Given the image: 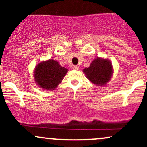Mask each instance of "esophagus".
Returning a JSON list of instances; mask_svg holds the SVG:
<instances>
[{
  "instance_id": "1",
  "label": "esophagus",
  "mask_w": 147,
  "mask_h": 147,
  "mask_svg": "<svg viewBox=\"0 0 147 147\" xmlns=\"http://www.w3.org/2000/svg\"><path fill=\"white\" fill-rule=\"evenodd\" d=\"M72 68H73L74 70H79V65H73Z\"/></svg>"
}]
</instances>
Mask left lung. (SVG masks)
<instances>
[{
	"mask_svg": "<svg viewBox=\"0 0 147 147\" xmlns=\"http://www.w3.org/2000/svg\"><path fill=\"white\" fill-rule=\"evenodd\" d=\"M84 72L93 84L104 85L112 75V65L108 60L97 58L91 63L89 68L84 69Z\"/></svg>",
	"mask_w": 147,
	"mask_h": 147,
	"instance_id": "8db88e82",
	"label": "left lung"
}]
</instances>
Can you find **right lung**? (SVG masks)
<instances>
[{
	"label": "right lung",
	"mask_w": 147,
	"mask_h": 147,
	"mask_svg": "<svg viewBox=\"0 0 147 147\" xmlns=\"http://www.w3.org/2000/svg\"><path fill=\"white\" fill-rule=\"evenodd\" d=\"M68 70L61 67L56 61L50 59L36 66L34 77L37 84L43 89H54L61 82Z\"/></svg>",
	"instance_id": "right-lung-1"
}]
</instances>
